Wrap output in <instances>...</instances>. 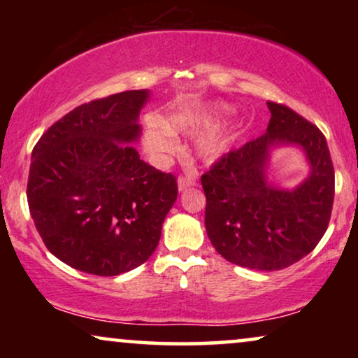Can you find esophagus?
I'll return each instance as SVG.
<instances>
[{
    "instance_id": "1",
    "label": "esophagus",
    "mask_w": 358,
    "mask_h": 358,
    "mask_svg": "<svg viewBox=\"0 0 358 358\" xmlns=\"http://www.w3.org/2000/svg\"><path fill=\"white\" fill-rule=\"evenodd\" d=\"M192 185H195V178H194L192 173H187L185 176H182V178H179V180H178L179 192H182V190H187L189 187H192Z\"/></svg>"
}]
</instances>
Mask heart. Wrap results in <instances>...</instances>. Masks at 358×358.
Returning a JSON list of instances; mask_svg holds the SVG:
<instances>
[{"label":"heart","mask_w":358,"mask_h":358,"mask_svg":"<svg viewBox=\"0 0 358 358\" xmlns=\"http://www.w3.org/2000/svg\"><path fill=\"white\" fill-rule=\"evenodd\" d=\"M227 107L222 104L190 106L169 114L163 124L156 120H148L143 130V148L150 158L163 163L178 151V134H190V131L205 127L220 117ZM234 127L231 122H220L210 125L195 136L194 153L202 161H213L222 156L231 145Z\"/></svg>","instance_id":"b5f03b06"}]
</instances>
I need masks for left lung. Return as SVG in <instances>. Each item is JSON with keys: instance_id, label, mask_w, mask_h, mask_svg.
I'll list each match as a JSON object with an SVG mask.
<instances>
[{"instance_id": "left-lung-1", "label": "left lung", "mask_w": 358, "mask_h": 358, "mask_svg": "<svg viewBox=\"0 0 358 358\" xmlns=\"http://www.w3.org/2000/svg\"><path fill=\"white\" fill-rule=\"evenodd\" d=\"M266 134L229 151L202 176L205 229L218 254L254 271H280L324 236L334 202V168L324 135L287 106L267 102ZM300 148L310 173L293 189L266 178L273 149Z\"/></svg>"}]
</instances>
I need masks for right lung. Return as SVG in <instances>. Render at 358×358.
Instances as JSON below:
<instances>
[{
    "label": "right lung",
    "instance_id": "add662e5",
    "mask_svg": "<svg viewBox=\"0 0 358 358\" xmlns=\"http://www.w3.org/2000/svg\"><path fill=\"white\" fill-rule=\"evenodd\" d=\"M148 90L83 104L32 150L31 217L48 251L76 271L112 277L155 252L178 199L173 174L140 159V110Z\"/></svg>",
    "mask_w": 358,
    "mask_h": 358
}]
</instances>
